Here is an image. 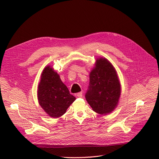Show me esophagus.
<instances>
[{"label": "esophagus", "instance_id": "34e87169", "mask_svg": "<svg viewBox=\"0 0 159 159\" xmlns=\"http://www.w3.org/2000/svg\"><path fill=\"white\" fill-rule=\"evenodd\" d=\"M76 96L77 97H82V92H79V93H77L76 94Z\"/></svg>", "mask_w": 159, "mask_h": 159}]
</instances>
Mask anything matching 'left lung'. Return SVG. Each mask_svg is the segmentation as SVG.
<instances>
[{"label": "left lung", "instance_id": "8db88e82", "mask_svg": "<svg viewBox=\"0 0 159 159\" xmlns=\"http://www.w3.org/2000/svg\"><path fill=\"white\" fill-rule=\"evenodd\" d=\"M120 93V84L114 67L106 58H98L89 74L85 95L87 102L96 113L106 115L117 106Z\"/></svg>", "mask_w": 159, "mask_h": 159}]
</instances>
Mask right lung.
Wrapping results in <instances>:
<instances>
[{
  "label": "right lung",
  "instance_id": "1",
  "mask_svg": "<svg viewBox=\"0 0 159 159\" xmlns=\"http://www.w3.org/2000/svg\"><path fill=\"white\" fill-rule=\"evenodd\" d=\"M37 97L40 106L53 118L63 115L76 99L50 66H46L42 73Z\"/></svg>",
  "mask_w": 159,
  "mask_h": 159
}]
</instances>
